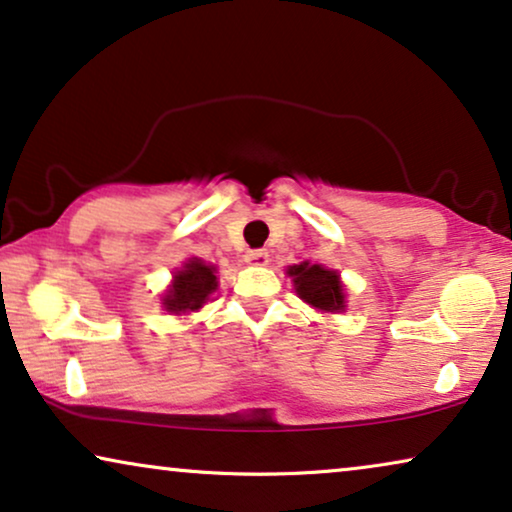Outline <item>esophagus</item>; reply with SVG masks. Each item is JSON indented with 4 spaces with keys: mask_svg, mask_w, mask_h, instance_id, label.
<instances>
[{
    "mask_svg": "<svg viewBox=\"0 0 512 512\" xmlns=\"http://www.w3.org/2000/svg\"><path fill=\"white\" fill-rule=\"evenodd\" d=\"M245 262L255 264V267H264V264H269V252L267 250H250L248 255H245Z\"/></svg>",
    "mask_w": 512,
    "mask_h": 512,
    "instance_id": "esophagus-1",
    "label": "esophagus"
}]
</instances>
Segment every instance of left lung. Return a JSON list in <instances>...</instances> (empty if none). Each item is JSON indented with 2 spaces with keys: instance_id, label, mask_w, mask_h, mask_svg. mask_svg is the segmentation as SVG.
<instances>
[{
  "instance_id": "left-lung-1",
  "label": "left lung",
  "mask_w": 512,
  "mask_h": 512,
  "mask_svg": "<svg viewBox=\"0 0 512 512\" xmlns=\"http://www.w3.org/2000/svg\"><path fill=\"white\" fill-rule=\"evenodd\" d=\"M288 274L295 281L297 295L306 304L316 306L320 311L344 309V290L337 271L320 267V264L304 262L297 264V267H290Z\"/></svg>"
}]
</instances>
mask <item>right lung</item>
<instances>
[{
	"instance_id": "right-lung-1",
	"label": "right lung",
	"mask_w": 512,
	"mask_h": 512,
	"mask_svg": "<svg viewBox=\"0 0 512 512\" xmlns=\"http://www.w3.org/2000/svg\"><path fill=\"white\" fill-rule=\"evenodd\" d=\"M217 278L215 267H208L201 260H189L185 269L177 271L175 281L163 297V306L173 313H185L201 309L203 302L215 292Z\"/></svg>"
}]
</instances>
